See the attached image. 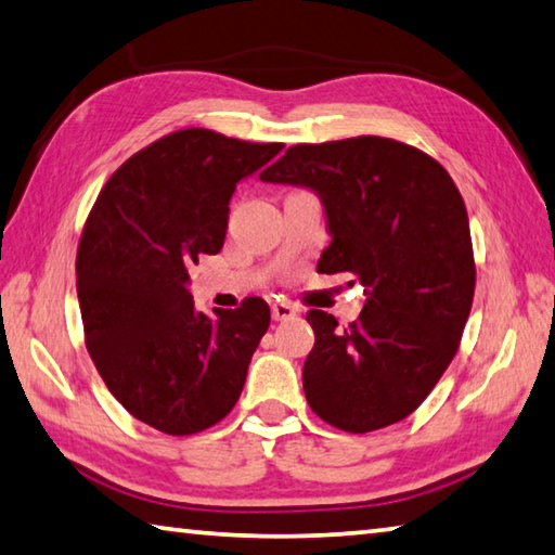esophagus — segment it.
Segmentation results:
<instances>
[{
	"instance_id": "obj_1",
	"label": "esophagus",
	"mask_w": 555,
	"mask_h": 555,
	"mask_svg": "<svg viewBox=\"0 0 555 555\" xmlns=\"http://www.w3.org/2000/svg\"><path fill=\"white\" fill-rule=\"evenodd\" d=\"M298 312V308L294 304H286V300H279V304L271 306V318H274L276 322L279 320H291Z\"/></svg>"
}]
</instances>
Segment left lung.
<instances>
[{
  "instance_id": "1",
  "label": "left lung",
  "mask_w": 555,
  "mask_h": 555,
  "mask_svg": "<svg viewBox=\"0 0 555 555\" xmlns=\"http://www.w3.org/2000/svg\"><path fill=\"white\" fill-rule=\"evenodd\" d=\"M259 177L318 191L332 235L318 271H345L369 294L349 325L308 310L310 410L351 435L405 420L456 357L476 291L453 179L435 157L380 135L294 145Z\"/></svg>"
}]
</instances>
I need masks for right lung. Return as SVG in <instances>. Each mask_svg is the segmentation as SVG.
<instances>
[{"label": "right lung", "instance_id": "right-lung-1", "mask_svg": "<svg viewBox=\"0 0 555 555\" xmlns=\"http://www.w3.org/2000/svg\"><path fill=\"white\" fill-rule=\"evenodd\" d=\"M281 147L181 128L128 157L89 210L77 247L87 351L111 396L165 435L218 425L243 392L269 306L198 312L189 269L218 255L235 184Z\"/></svg>", "mask_w": 555, "mask_h": 555}]
</instances>
